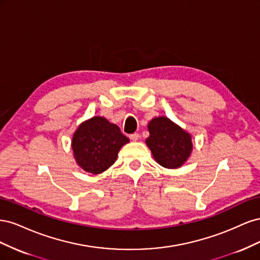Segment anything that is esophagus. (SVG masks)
Wrapping results in <instances>:
<instances>
[{"mask_svg":"<svg viewBox=\"0 0 260 260\" xmlns=\"http://www.w3.org/2000/svg\"><path fill=\"white\" fill-rule=\"evenodd\" d=\"M129 138L132 141H138L139 140V135H138V133H132V135L129 136Z\"/></svg>","mask_w":260,"mask_h":260,"instance_id":"34e87169","label":"esophagus"}]
</instances>
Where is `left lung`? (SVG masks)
Listing matches in <instances>:
<instances>
[{
  "label": "left lung",
  "mask_w": 260,
  "mask_h": 260,
  "mask_svg": "<svg viewBox=\"0 0 260 260\" xmlns=\"http://www.w3.org/2000/svg\"><path fill=\"white\" fill-rule=\"evenodd\" d=\"M149 137L145 143L156 162L168 169H177L188 159L193 151L192 136L165 116L148 122Z\"/></svg>",
  "instance_id": "8db88e82"
}]
</instances>
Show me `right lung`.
<instances>
[{
    "label": "right lung",
    "mask_w": 260,
    "mask_h": 260,
    "mask_svg": "<svg viewBox=\"0 0 260 260\" xmlns=\"http://www.w3.org/2000/svg\"><path fill=\"white\" fill-rule=\"evenodd\" d=\"M129 143L117 124L94 116L80 123L72 140L78 166L92 175H100L116 161L120 148Z\"/></svg>",
    "instance_id": "obj_1"
}]
</instances>
